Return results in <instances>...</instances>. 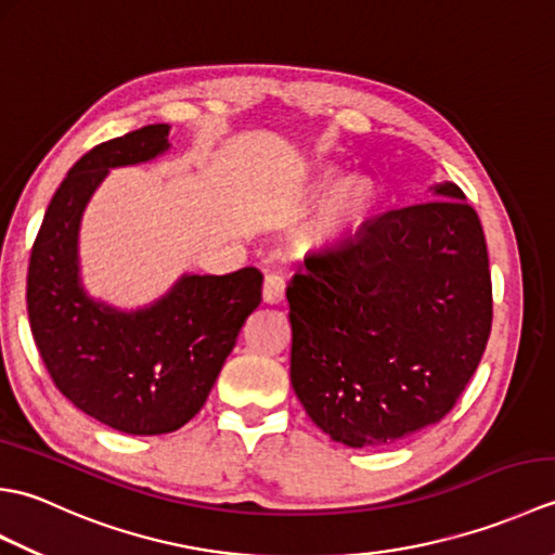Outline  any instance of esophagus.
<instances>
[{
    "label": "esophagus",
    "instance_id": "1",
    "mask_svg": "<svg viewBox=\"0 0 555 555\" xmlns=\"http://www.w3.org/2000/svg\"><path fill=\"white\" fill-rule=\"evenodd\" d=\"M286 296V279L279 274V271H271V274L264 276V286H262V298L267 305H279Z\"/></svg>",
    "mask_w": 555,
    "mask_h": 555
}]
</instances>
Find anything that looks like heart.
I'll return each instance as SVG.
<instances>
[{
    "mask_svg": "<svg viewBox=\"0 0 555 555\" xmlns=\"http://www.w3.org/2000/svg\"><path fill=\"white\" fill-rule=\"evenodd\" d=\"M332 185V181H326ZM374 205V188L370 181L364 179H350L338 188L332 203L326 205L324 215L317 219L312 229V241L317 243H334L340 241L344 235L358 227L364 219V215Z\"/></svg>",
    "mask_w": 555,
    "mask_h": 555,
    "instance_id": "heart-1",
    "label": "heart"
}]
</instances>
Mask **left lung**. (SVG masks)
<instances>
[{
	"instance_id": "1",
	"label": "left lung",
	"mask_w": 555,
	"mask_h": 555,
	"mask_svg": "<svg viewBox=\"0 0 555 555\" xmlns=\"http://www.w3.org/2000/svg\"><path fill=\"white\" fill-rule=\"evenodd\" d=\"M288 284L291 384L310 420L350 448L441 422L485 356V231L451 181L305 259Z\"/></svg>"
}]
</instances>
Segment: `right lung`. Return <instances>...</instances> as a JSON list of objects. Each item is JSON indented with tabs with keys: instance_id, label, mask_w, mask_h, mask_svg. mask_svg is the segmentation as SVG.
I'll list each match as a JSON object with an SVG mask.
<instances>
[{
	"instance_id": "1",
	"label": "right lung",
	"mask_w": 555,
	"mask_h": 555,
	"mask_svg": "<svg viewBox=\"0 0 555 555\" xmlns=\"http://www.w3.org/2000/svg\"><path fill=\"white\" fill-rule=\"evenodd\" d=\"M169 150V126L152 124L82 155L44 211L28 264V320L54 386L112 429L155 436L191 422L215 386L262 274H185L150 308L124 312L92 300L78 276L80 217L114 167Z\"/></svg>"
}]
</instances>
